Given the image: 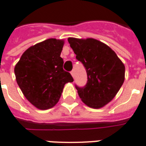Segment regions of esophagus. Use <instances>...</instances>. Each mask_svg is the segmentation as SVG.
I'll return each mask as SVG.
<instances>
[{
  "label": "esophagus",
  "mask_w": 146,
  "mask_h": 146,
  "mask_svg": "<svg viewBox=\"0 0 146 146\" xmlns=\"http://www.w3.org/2000/svg\"><path fill=\"white\" fill-rule=\"evenodd\" d=\"M71 74H72V76L73 77V78H74V76H75V73H74V71H72V72H71Z\"/></svg>",
  "instance_id": "34e87169"
}]
</instances>
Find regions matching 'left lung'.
Returning a JSON list of instances; mask_svg holds the SVG:
<instances>
[{
  "mask_svg": "<svg viewBox=\"0 0 146 146\" xmlns=\"http://www.w3.org/2000/svg\"><path fill=\"white\" fill-rule=\"evenodd\" d=\"M76 58L84 65L88 83L78 94L88 107L100 109L111 101L125 80V65L110 47L93 38L68 39Z\"/></svg>",
  "mask_w": 146,
  "mask_h": 146,
  "instance_id": "left-lung-1",
  "label": "left lung"
}]
</instances>
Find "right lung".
I'll return each instance as SVG.
<instances>
[{
  "label": "right lung",
  "mask_w": 146,
  "mask_h": 146,
  "mask_svg": "<svg viewBox=\"0 0 146 146\" xmlns=\"http://www.w3.org/2000/svg\"><path fill=\"white\" fill-rule=\"evenodd\" d=\"M65 41L51 38L30 46L15 65L17 84L23 95L37 109L48 110L60 99L65 84L74 81L63 70L60 57Z\"/></svg>",
  "instance_id": "obj_1"
}]
</instances>
